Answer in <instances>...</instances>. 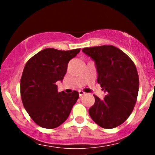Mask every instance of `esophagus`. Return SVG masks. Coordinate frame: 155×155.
I'll use <instances>...</instances> for the list:
<instances>
[{"mask_svg":"<svg viewBox=\"0 0 155 155\" xmlns=\"http://www.w3.org/2000/svg\"><path fill=\"white\" fill-rule=\"evenodd\" d=\"M85 92L82 91H79V97H82V95L85 94Z\"/></svg>","mask_w":155,"mask_h":155,"instance_id":"obj_1","label":"esophagus"}]
</instances>
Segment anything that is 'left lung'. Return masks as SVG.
Masks as SVG:
<instances>
[{
	"label": "left lung",
	"mask_w": 155,
	"mask_h": 155,
	"mask_svg": "<svg viewBox=\"0 0 155 155\" xmlns=\"http://www.w3.org/2000/svg\"><path fill=\"white\" fill-rule=\"evenodd\" d=\"M94 59L98 72L97 82L107 92L104 100L96 95L89 115L96 124L111 129L121 125L134 110L139 91V75L130 58L113 46L84 48Z\"/></svg>",
	"instance_id": "1"
}]
</instances>
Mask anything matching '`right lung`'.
Here are the masks:
<instances>
[{"label":"right lung","mask_w":155,"mask_h":155,"mask_svg":"<svg viewBox=\"0 0 155 155\" xmlns=\"http://www.w3.org/2000/svg\"><path fill=\"white\" fill-rule=\"evenodd\" d=\"M79 51L80 48L69 51L45 48L26 63L20 93L25 109L37 125L53 129L68 118L79 93L58 92L55 83L64 79L69 61Z\"/></svg>","instance_id":"add662e5"}]
</instances>
